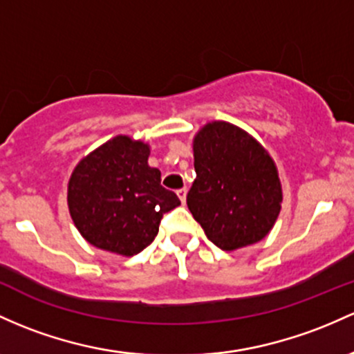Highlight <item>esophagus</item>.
Returning a JSON list of instances; mask_svg holds the SVG:
<instances>
[{
  "label": "esophagus",
  "mask_w": 354,
  "mask_h": 354,
  "mask_svg": "<svg viewBox=\"0 0 354 354\" xmlns=\"http://www.w3.org/2000/svg\"><path fill=\"white\" fill-rule=\"evenodd\" d=\"M176 195H178V198H180V200H181V203L185 205V201H186V188H181V189H178V192H176Z\"/></svg>",
  "instance_id": "esophagus-1"
}]
</instances>
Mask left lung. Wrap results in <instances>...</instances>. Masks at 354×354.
<instances>
[{"instance_id":"1","label":"left lung","mask_w":354,"mask_h":354,"mask_svg":"<svg viewBox=\"0 0 354 354\" xmlns=\"http://www.w3.org/2000/svg\"><path fill=\"white\" fill-rule=\"evenodd\" d=\"M196 180L186 196L193 218L221 250L269 235L282 208V185L269 151L225 120L205 124L193 138Z\"/></svg>"}]
</instances>
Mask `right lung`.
<instances>
[{
	"instance_id": "right-lung-1",
	"label": "right lung",
	"mask_w": 354,
	"mask_h": 354,
	"mask_svg": "<svg viewBox=\"0 0 354 354\" xmlns=\"http://www.w3.org/2000/svg\"><path fill=\"white\" fill-rule=\"evenodd\" d=\"M151 147L115 136L77 162L67 203L73 225L91 245L133 257L149 245L178 196L161 186V171L147 165Z\"/></svg>"
}]
</instances>
